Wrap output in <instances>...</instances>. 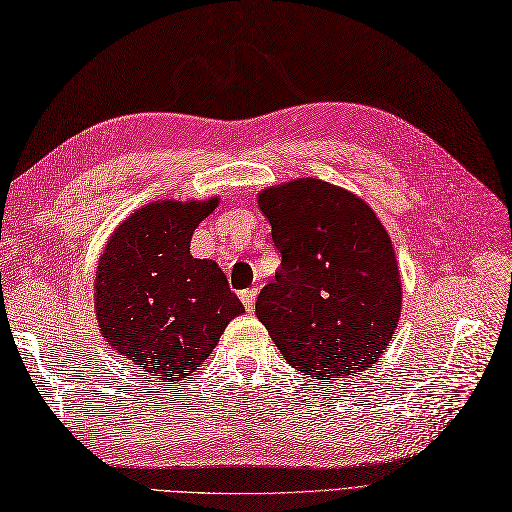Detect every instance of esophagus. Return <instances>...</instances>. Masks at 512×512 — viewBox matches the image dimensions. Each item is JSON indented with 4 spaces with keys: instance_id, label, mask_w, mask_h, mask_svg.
Listing matches in <instances>:
<instances>
[{
    "instance_id": "34e87169",
    "label": "esophagus",
    "mask_w": 512,
    "mask_h": 512,
    "mask_svg": "<svg viewBox=\"0 0 512 512\" xmlns=\"http://www.w3.org/2000/svg\"><path fill=\"white\" fill-rule=\"evenodd\" d=\"M256 293H258L256 289H245V291L239 293V297H241V302H243L247 313H254V308H256Z\"/></svg>"
}]
</instances>
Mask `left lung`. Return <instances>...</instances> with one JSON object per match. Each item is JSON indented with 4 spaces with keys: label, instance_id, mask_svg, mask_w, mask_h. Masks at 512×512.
Here are the masks:
<instances>
[{
    "label": "left lung",
    "instance_id": "left-lung-1",
    "mask_svg": "<svg viewBox=\"0 0 512 512\" xmlns=\"http://www.w3.org/2000/svg\"><path fill=\"white\" fill-rule=\"evenodd\" d=\"M280 269L256 315L286 363L323 382L376 363L402 313L389 234L363 199L315 178L258 195Z\"/></svg>",
    "mask_w": 512,
    "mask_h": 512
}]
</instances>
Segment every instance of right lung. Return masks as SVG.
Returning <instances> with one entry per match:
<instances>
[{"label":"right lung","mask_w":512,"mask_h":512,"mask_svg":"<svg viewBox=\"0 0 512 512\" xmlns=\"http://www.w3.org/2000/svg\"><path fill=\"white\" fill-rule=\"evenodd\" d=\"M215 206V197L143 206L99 260L95 313L104 339L160 382H178L202 365L245 310L215 260L191 256V236Z\"/></svg>","instance_id":"add662e5"}]
</instances>
